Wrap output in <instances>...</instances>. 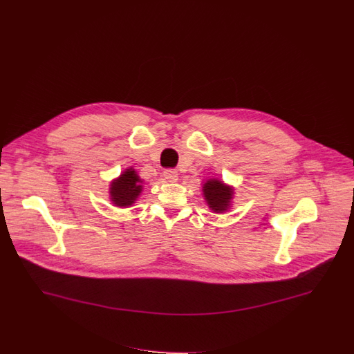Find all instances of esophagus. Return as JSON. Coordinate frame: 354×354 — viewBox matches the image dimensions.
I'll list each match as a JSON object with an SVG mask.
<instances>
[{
  "label": "esophagus",
  "mask_w": 354,
  "mask_h": 354,
  "mask_svg": "<svg viewBox=\"0 0 354 354\" xmlns=\"http://www.w3.org/2000/svg\"><path fill=\"white\" fill-rule=\"evenodd\" d=\"M163 178L168 182H176L178 180V172L175 169H167L163 172Z\"/></svg>",
  "instance_id": "obj_1"
}]
</instances>
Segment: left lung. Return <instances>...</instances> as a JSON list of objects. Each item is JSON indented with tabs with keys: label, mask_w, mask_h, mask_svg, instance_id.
Returning <instances> with one entry per match:
<instances>
[{
	"label": "left lung",
	"mask_w": 354,
	"mask_h": 354,
	"mask_svg": "<svg viewBox=\"0 0 354 354\" xmlns=\"http://www.w3.org/2000/svg\"><path fill=\"white\" fill-rule=\"evenodd\" d=\"M202 192L209 209L215 214H223V212L230 209L234 196L233 186L225 183L223 180L210 178L203 182Z\"/></svg>",
	"instance_id": "obj_1"
}]
</instances>
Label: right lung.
<instances>
[{
	"label": "right lung",
	"instance_id": "right-lung-1",
	"mask_svg": "<svg viewBox=\"0 0 354 354\" xmlns=\"http://www.w3.org/2000/svg\"><path fill=\"white\" fill-rule=\"evenodd\" d=\"M144 180L129 167L120 176L111 180L109 185V201L113 206L128 207L132 206L144 189Z\"/></svg>",
	"mask_w": 354,
	"mask_h": 354
}]
</instances>
